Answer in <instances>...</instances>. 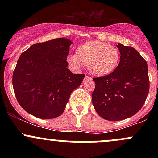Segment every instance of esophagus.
Masks as SVG:
<instances>
[{"label":"esophagus","instance_id":"obj_1","mask_svg":"<svg viewBox=\"0 0 158 158\" xmlns=\"http://www.w3.org/2000/svg\"><path fill=\"white\" fill-rule=\"evenodd\" d=\"M86 79H90V77H89V76H85V79H84V81H85Z\"/></svg>","mask_w":158,"mask_h":158}]
</instances>
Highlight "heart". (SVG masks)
Returning <instances> with one entry per match:
<instances>
[{"label":"heart","instance_id":"1","mask_svg":"<svg viewBox=\"0 0 158 158\" xmlns=\"http://www.w3.org/2000/svg\"><path fill=\"white\" fill-rule=\"evenodd\" d=\"M120 52L115 47L106 43L90 41L78 48L77 54H69L68 63L74 68H80L82 63L88 65L89 71L95 76H107L118 66Z\"/></svg>","mask_w":158,"mask_h":158}]
</instances>
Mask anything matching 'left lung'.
Segmentation results:
<instances>
[{
	"label": "left lung",
	"mask_w": 158,
	"mask_h": 158,
	"mask_svg": "<svg viewBox=\"0 0 158 158\" xmlns=\"http://www.w3.org/2000/svg\"><path fill=\"white\" fill-rule=\"evenodd\" d=\"M120 62L108 76L94 78L92 104L102 118L120 121L136 114L149 92L147 62L131 47L118 44Z\"/></svg>",
	"instance_id": "obj_1"
}]
</instances>
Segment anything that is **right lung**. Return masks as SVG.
Segmentation results:
<instances>
[{"instance_id":"1","label":"right lung","mask_w":158,"mask_h":158,"mask_svg":"<svg viewBox=\"0 0 158 158\" xmlns=\"http://www.w3.org/2000/svg\"><path fill=\"white\" fill-rule=\"evenodd\" d=\"M72 44L69 39L57 38L33 44L20 55L12 82L17 102L27 112L42 119L63 113L72 92L85 76L67 68Z\"/></svg>"}]
</instances>
